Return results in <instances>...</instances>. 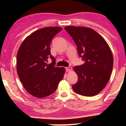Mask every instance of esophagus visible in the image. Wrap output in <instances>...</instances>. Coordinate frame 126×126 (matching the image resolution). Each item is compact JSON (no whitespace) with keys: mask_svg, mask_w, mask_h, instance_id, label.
<instances>
[{"mask_svg":"<svg viewBox=\"0 0 126 126\" xmlns=\"http://www.w3.org/2000/svg\"><path fill=\"white\" fill-rule=\"evenodd\" d=\"M72 69V66H68L67 67V68H66V72H70Z\"/></svg>","mask_w":126,"mask_h":126,"instance_id":"obj_1","label":"esophagus"}]
</instances>
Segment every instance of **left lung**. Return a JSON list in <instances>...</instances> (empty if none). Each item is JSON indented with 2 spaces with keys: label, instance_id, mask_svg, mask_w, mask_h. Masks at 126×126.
Instances as JSON below:
<instances>
[{
  "label": "left lung",
  "instance_id": "obj_1",
  "mask_svg": "<svg viewBox=\"0 0 126 126\" xmlns=\"http://www.w3.org/2000/svg\"><path fill=\"white\" fill-rule=\"evenodd\" d=\"M65 29L76 45L79 56L84 61V64L74 67L78 81L72 89L82 96L96 95L104 88L111 76L113 63L111 49L92 29L66 26Z\"/></svg>",
  "mask_w": 126,
  "mask_h": 126
}]
</instances>
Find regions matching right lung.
Instances as JSON below:
<instances>
[{"label":"right lung","mask_w":126,"mask_h":126,"mask_svg":"<svg viewBox=\"0 0 126 126\" xmlns=\"http://www.w3.org/2000/svg\"><path fill=\"white\" fill-rule=\"evenodd\" d=\"M62 29L48 27L35 31L26 38L18 50V75L27 92L36 97L53 94L63 79L65 68L55 66L56 60L50 49L53 38ZM49 58L52 63L47 64Z\"/></svg>","instance_id":"right-lung-1"}]
</instances>
